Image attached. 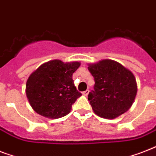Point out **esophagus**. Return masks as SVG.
<instances>
[{
	"mask_svg": "<svg viewBox=\"0 0 156 156\" xmlns=\"http://www.w3.org/2000/svg\"><path fill=\"white\" fill-rule=\"evenodd\" d=\"M88 94H89V90H85V91H83V95H85V96H87Z\"/></svg>",
	"mask_w": 156,
	"mask_h": 156,
	"instance_id": "34e87169",
	"label": "esophagus"
}]
</instances>
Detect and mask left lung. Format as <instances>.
I'll return each instance as SVG.
<instances>
[{
  "mask_svg": "<svg viewBox=\"0 0 156 156\" xmlns=\"http://www.w3.org/2000/svg\"><path fill=\"white\" fill-rule=\"evenodd\" d=\"M88 70L95 79L94 90L88 100L97 116L114 119L132 106L137 95V83L133 73L117 61L105 59L89 64Z\"/></svg>",
  "mask_w": 156,
  "mask_h": 156,
  "instance_id": "obj_1",
  "label": "left lung"
}]
</instances>
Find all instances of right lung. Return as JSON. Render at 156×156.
<instances>
[{
    "instance_id": "right-lung-1",
    "label": "right lung",
    "mask_w": 156,
    "mask_h": 156,
    "mask_svg": "<svg viewBox=\"0 0 156 156\" xmlns=\"http://www.w3.org/2000/svg\"><path fill=\"white\" fill-rule=\"evenodd\" d=\"M80 62L52 60L39 67L28 78L26 94L34 111L50 119L70 112L72 105L82 94L76 89L73 73Z\"/></svg>"
}]
</instances>
